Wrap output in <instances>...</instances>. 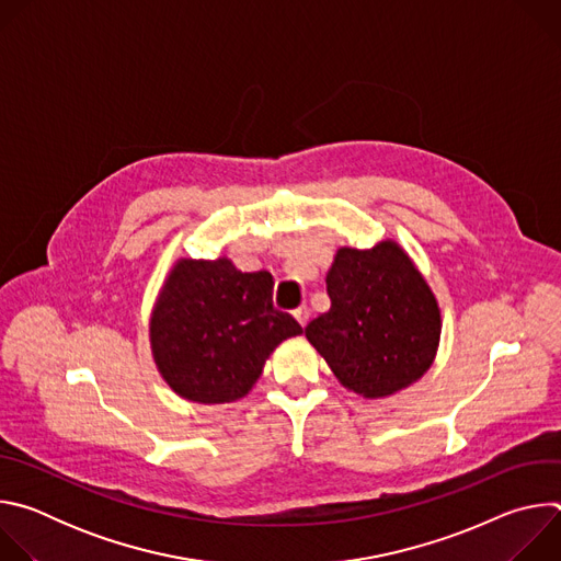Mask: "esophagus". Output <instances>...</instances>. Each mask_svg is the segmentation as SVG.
I'll list each match as a JSON object with an SVG mask.
<instances>
[{"mask_svg":"<svg viewBox=\"0 0 561 561\" xmlns=\"http://www.w3.org/2000/svg\"><path fill=\"white\" fill-rule=\"evenodd\" d=\"M293 314H295V319H297V322H299L301 327H306L308 317H310V310H308V306H299V308L293 310Z\"/></svg>","mask_w":561,"mask_h":561,"instance_id":"obj_1","label":"esophagus"}]
</instances>
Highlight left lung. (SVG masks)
Returning a JSON list of instances; mask_svg holds the SVG:
<instances>
[{
    "instance_id": "1",
    "label": "left lung",
    "mask_w": 561,
    "mask_h": 561,
    "mask_svg": "<svg viewBox=\"0 0 561 561\" xmlns=\"http://www.w3.org/2000/svg\"><path fill=\"white\" fill-rule=\"evenodd\" d=\"M327 293L331 308L304 331L346 388L386 397L431 368L442 333L439 308L397 244L340 249Z\"/></svg>"
}]
</instances>
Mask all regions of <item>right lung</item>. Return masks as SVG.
I'll list each match as a JSON object with an SVG mask.
<instances>
[{
  "label": "right lung",
  "instance_id": "1",
  "mask_svg": "<svg viewBox=\"0 0 561 561\" xmlns=\"http://www.w3.org/2000/svg\"><path fill=\"white\" fill-rule=\"evenodd\" d=\"M268 271L242 273L228 260H182L150 319L152 355L169 386L193 402L244 397L273 348L304 329L273 304Z\"/></svg>",
  "mask_w": 561,
  "mask_h": 561
}]
</instances>
